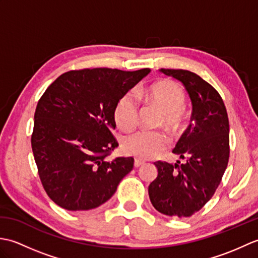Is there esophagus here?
Segmentation results:
<instances>
[{"mask_svg":"<svg viewBox=\"0 0 258 258\" xmlns=\"http://www.w3.org/2000/svg\"><path fill=\"white\" fill-rule=\"evenodd\" d=\"M145 162L143 161V160H140V158H135V161H134V166L135 167H140L141 165H143Z\"/></svg>","mask_w":258,"mask_h":258,"instance_id":"esophagus-1","label":"esophagus"}]
</instances>
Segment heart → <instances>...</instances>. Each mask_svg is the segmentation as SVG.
Instances as JSON below:
<instances>
[{"instance_id": "1", "label": "heart", "mask_w": 258, "mask_h": 258, "mask_svg": "<svg viewBox=\"0 0 258 258\" xmlns=\"http://www.w3.org/2000/svg\"><path fill=\"white\" fill-rule=\"evenodd\" d=\"M142 100L155 104L163 109L162 123L171 130H176L183 118L185 93L182 87L173 81L164 80L136 92ZM114 119L123 131L133 130L139 120V103L127 93L119 98L114 109ZM168 138L163 131H139L126 136L123 150L127 154L139 158H153L166 150Z\"/></svg>"}]
</instances>
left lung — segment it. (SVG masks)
Wrapping results in <instances>:
<instances>
[{"mask_svg":"<svg viewBox=\"0 0 258 258\" xmlns=\"http://www.w3.org/2000/svg\"><path fill=\"white\" fill-rule=\"evenodd\" d=\"M161 72L182 82L193 112L173 150L186 163H154L158 174L149 186V195L155 210L164 215L189 217L212 199L227 167L228 116L221 95L201 76L186 70Z\"/></svg>","mask_w":258,"mask_h":258,"instance_id":"obj_1","label":"left lung"}]
</instances>
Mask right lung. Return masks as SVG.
I'll return each instance as SVG.
<instances>
[{
  "mask_svg": "<svg viewBox=\"0 0 258 258\" xmlns=\"http://www.w3.org/2000/svg\"><path fill=\"white\" fill-rule=\"evenodd\" d=\"M150 73L97 68L59 75L38 100L31 138L38 176L48 197L68 211H89L114 195L133 157H106L118 146L114 109Z\"/></svg>",
  "mask_w": 258,
  "mask_h": 258,
  "instance_id": "1",
  "label": "right lung"
}]
</instances>
